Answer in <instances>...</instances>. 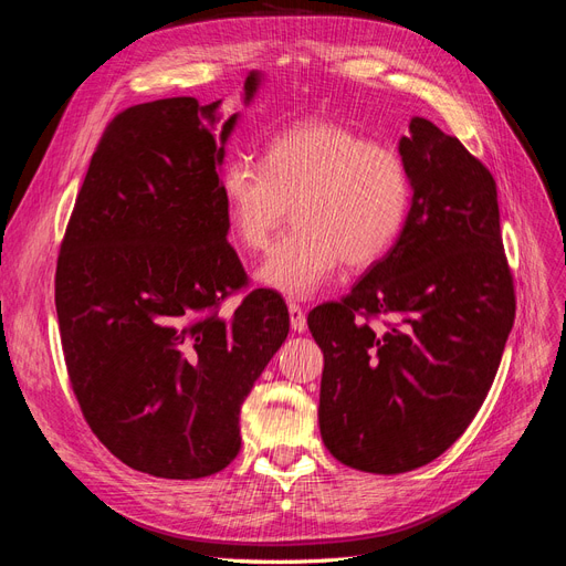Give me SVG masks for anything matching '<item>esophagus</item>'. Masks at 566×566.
Returning a JSON list of instances; mask_svg holds the SVG:
<instances>
[{"label": "esophagus", "instance_id": "obj_1", "mask_svg": "<svg viewBox=\"0 0 566 566\" xmlns=\"http://www.w3.org/2000/svg\"><path fill=\"white\" fill-rule=\"evenodd\" d=\"M287 312H290V325H293V331L304 333V331H306V316H304L302 306L293 302V304L287 306Z\"/></svg>", "mask_w": 566, "mask_h": 566}]
</instances>
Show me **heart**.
<instances>
[{"mask_svg":"<svg viewBox=\"0 0 566 566\" xmlns=\"http://www.w3.org/2000/svg\"><path fill=\"white\" fill-rule=\"evenodd\" d=\"M219 196L245 250L266 248L293 205L297 231L269 252L256 281L302 300L318 293L339 262L364 269L394 245L408 214L410 177L397 150L335 123H302L273 136L262 167L224 165Z\"/></svg>","mask_w":566,"mask_h":566,"instance_id":"b5f03b06","label":"heart"}]
</instances>
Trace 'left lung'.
Wrapping results in <instances>:
<instances>
[{
	"label": "left lung",
	"instance_id": "1",
	"mask_svg": "<svg viewBox=\"0 0 566 566\" xmlns=\"http://www.w3.org/2000/svg\"><path fill=\"white\" fill-rule=\"evenodd\" d=\"M399 156L413 188L399 238L345 300L306 318L323 352L325 449L373 474L422 468L468 430L515 321L489 169L424 117ZM378 315L388 321L373 326Z\"/></svg>",
	"mask_w": 566,
	"mask_h": 566
}]
</instances>
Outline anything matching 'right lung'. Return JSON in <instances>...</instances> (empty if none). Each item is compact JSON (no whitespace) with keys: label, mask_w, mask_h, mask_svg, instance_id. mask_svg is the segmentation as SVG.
<instances>
[{"label":"right lung","mask_w":566,"mask_h":566,"mask_svg":"<svg viewBox=\"0 0 566 566\" xmlns=\"http://www.w3.org/2000/svg\"><path fill=\"white\" fill-rule=\"evenodd\" d=\"M262 73L243 84L245 106ZM193 96L113 117L56 264V314L82 416L104 447L163 479H200L241 451V406L290 331L283 297L248 283L229 245L219 167L238 123Z\"/></svg>","instance_id":"obj_1"}]
</instances>
